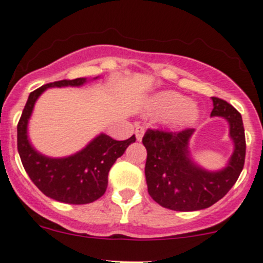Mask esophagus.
<instances>
[{
  "mask_svg": "<svg viewBox=\"0 0 263 263\" xmlns=\"http://www.w3.org/2000/svg\"><path fill=\"white\" fill-rule=\"evenodd\" d=\"M143 134H145V128H143L142 126H140V124H137V126H136V129H135V135H136V139H137V141H141V140H142Z\"/></svg>",
  "mask_w": 263,
  "mask_h": 263,
  "instance_id": "obj_1",
  "label": "esophagus"
}]
</instances>
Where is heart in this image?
Segmentation results:
<instances>
[{
    "label": "heart",
    "instance_id": "1",
    "mask_svg": "<svg viewBox=\"0 0 263 263\" xmlns=\"http://www.w3.org/2000/svg\"><path fill=\"white\" fill-rule=\"evenodd\" d=\"M148 109L157 116H166L171 126L182 127L192 124L198 117V108L194 103L176 92H161L150 101Z\"/></svg>",
    "mask_w": 263,
    "mask_h": 263
}]
</instances>
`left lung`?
<instances>
[{
  "label": "left lung",
  "instance_id": "left-lung-1",
  "mask_svg": "<svg viewBox=\"0 0 263 263\" xmlns=\"http://www.w3.org/2000/svg\"><path fill=\"white\" fill-rule=\"evenodd\" d=\"M212 99L211 116L228 121L229 134L234 141V153L222 171L209 173L193 164L187 151L193 128L176 132L148 128L143 135L142 143L147 150V192L164 208L178 212L209 208L231 190L245 166L246 137L241 113L224 99Z\"/></svg>",
  "mask_w": 263,
  "mask_h": 263
}]
</instances>
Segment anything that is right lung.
Listing matches in <instances>:
<instances>
[{"label":"right lung","mask_w":263,"mask_h":263,"mask_svg":"<svg viewBox=\"0 0 263 263\" xmlns=\"http://www.w3.org/2000/svg\"><path fill=\"white\" fill-rule=\"evenodd\" d=\"M85 82V78L64 79L37 88L30 93L17 123V150L25 171L46 197L66 204H88L101 198L106 193L112 165L136 141L135 136L117 141L102 134L84 150L64 159H50L32 148L27 140V122L37 97L46 88L78 87Z\"/></svg>","instance_id":"add662e5"}]
</instances>
